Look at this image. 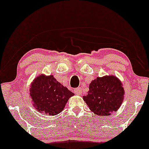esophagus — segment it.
I'll return each mask as SVG.
<instances>
[{
  "instance_id": "esophagus-1",
  "label": "esophagus",
  "mask_w": 149,
  "mask_h": 149,
  "mask_svg": "<svg viewBox=\"0 0 149 149\" xmlns=\"http://www.w3.org/2000/svg\"><path fill=\"white\" fill-rule=\"evenodd\" d=\"M74 93L77 94V95H80L82 93V90H81L80 88H76L74 89Z\"/></svg>"
}]
</instances>
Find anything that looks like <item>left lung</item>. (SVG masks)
Instances as JSON below:
<instances>
[{"instance_id":"obj_1","label":"left lung","mask_w":149,"mask_h":149,"mask_svg":"<svg viewBox=\"0 0 149 149\" xmlns=\"http://www.w3.org/2000/svg\"><path fill=\"white\" fill-rule=\"evenodd\" d=\"M124 95L125 90L119 79L114 76H105L91 81L88 95L83 100L94 113L107 116L120 108Z\"/></svg>"}]
</instances>
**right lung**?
Masks as SVG:
<instances>
[{
	"instance_id": "1",
	"label": "right lung",
	"mask_w": 149,
	"mask_h": 149,
	"mask_svg": "<svg viewBox=\"0 0 149 149\" xmlns=\"http://www.w3.org/2000/svg\"><path fill=\"white\" fill-rule=\"evenodd\" d=\"M30 96L38 111L45 115L56 116L65 108L69 97L74 93L51 76L40 75L30 86Z\"/></svg>"
}]
</instances>
